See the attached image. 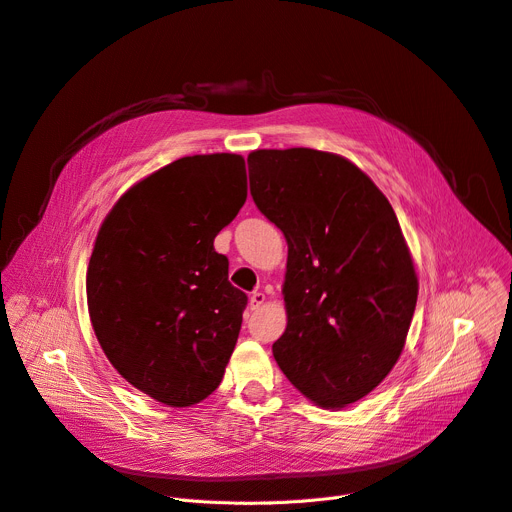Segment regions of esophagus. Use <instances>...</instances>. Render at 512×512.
<instances>
[{
  "instance_id": "1",
  "label": "esophagus",
  "mask_w": 512,
  "mask_h": 512,
  "mask_svg": "<svg viewBox=\"0 0 512 512\" xmlns=\"http://www.w3.org/2000/svg\"><path fill=\"white\" fill-rule=\"evenodd\" d=\"M264 299H266V295H264V293L254 291V293L250 295V309H252V311L260 309V307H262V303H264Z\"/></svg>"
}]
</instances>
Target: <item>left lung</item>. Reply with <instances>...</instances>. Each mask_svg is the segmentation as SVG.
Wrapping results in <instances>:
<instances>
[{
    "label": "left lung",
    "instance_id": "1",
    "mask_svg": "<svg viewBox=\"0 0 512 512\" xmlns=\"http://www.w3.org/2000/svg\"><path fill=\"white\" fill-rule=\"evenodd\" d=\"M250 194L289 246L274 359L305 398L344 408L402 355L418 279L396 213L355 164L293 147L248 155Z\"/></svg>",
    "mask_w": 512,
    "mask_h": 512
}]
</instances>
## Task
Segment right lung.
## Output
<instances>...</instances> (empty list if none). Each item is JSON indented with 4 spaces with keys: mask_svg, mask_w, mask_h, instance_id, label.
<instances>
[{
    "mask_svg": "<svg viewBox=\"0 0 512 512\" xmlns=\"http://www.w3.org/2000/svg\"><path fill=\"white\" fill-rule=\"evenodd\" d=\"M248 196L242 155H192L129 188L104 219L88 266L90 320L104 355L166 406L217 389L248 295L227 281L215 235Z\"/></svg>",
    "mask_w": 512,
    "mask_h": 512,
    "instance_id": "right-lung-1",
    "label": "right lung"
}]
</instances>
